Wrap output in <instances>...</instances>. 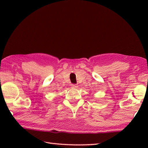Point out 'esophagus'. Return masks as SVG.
I'll return each instance as SVG.
<instances>
[{
  "instance_id": "obj_1",
  "label": "esophagus",
  "mask_w": 148,
  "mask_h": 148,
  "mask_svg": "<svg viewBox=\"0 0 148 148\" xmlns=\"http://www.w3.org/2000/svg\"><path fill=\"white\" fill-rule=\"evenodd\" d=\"M77 87H78V86L77 85V84H72V88H77Z\"/></svg>"
}]
</instances>
